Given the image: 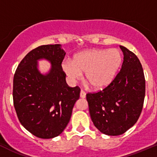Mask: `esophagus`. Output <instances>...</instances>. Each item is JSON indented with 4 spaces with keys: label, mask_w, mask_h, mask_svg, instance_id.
<instances>
[{
    "label": "esophagus",
    "mask_w": 157,
    "mask_h": 157,
    "mask_svg": "<svg viewBox=\"0 0 157 157\" xmlns=\"http://www.w3.org/2000/svg\"><path fill=\"white\" fill-rule=\"evenodd\" d=\"M80 98H86V93L84 90H81L80 92Z\"/></svg>",
    "instance_id": "obj_1"
}]
</instances>
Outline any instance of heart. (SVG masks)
I'll return each mask as SVG.
<instances>
[{"label":"heart","instance_id":"heart-1","mask_svg":"<svg viewBox=\"0 0 157 157\" xmlns=\"http://www.w3.org/2000/svg\"><path fill=\"white\" fill-rule=\"evenodd\" d=\"M122 62L117 49H92L84 51L62 63L63 70L72 83L85 72V78L94 89H103L112 83Z\"/></svg>","mask_w":157,"mask_h":157}]
</instances>
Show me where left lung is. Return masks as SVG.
<instances>
[{
  "mask_svg": "<svg viewBox=\"0 0 157 157\" xmlns=\"http://www.w3.org/2000/svg\"><path fill=\"white\" fill-rule=\"evenodd\" d=\"M119 47L124 58L116 78L103 90L86 95L94 126L111 136L125 133L136 123L145 96V78L140 60L126 48Z\"/></svg>",
  "mask_w": 157,
  "mask_h": 157,
  "instance_id": "8db88e82",
  "label": "left lung"
}]
</instances>
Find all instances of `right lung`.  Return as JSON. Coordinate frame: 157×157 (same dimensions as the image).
Instances as JSON below:
<instances>
[{"label": "right lung", "mask_w": 157, "mask_h": 157, "mask_svg": "<svg viewBox=\"0 0 157 157\" xmlns=\"http://www.w3.org/2000/svg\"><path fill=\"white\" fill-rule=\"evenodd\" d=\"M66 52L61 44L42 45L31 51L19 64L13 77V104L22 125L43 139L60 135L67 126L80 88L66 82L62 63ZM48 60L52 67L44 74L37 62Z\"/></svg>", "instance_id": "obj_1"}]
</instances>
